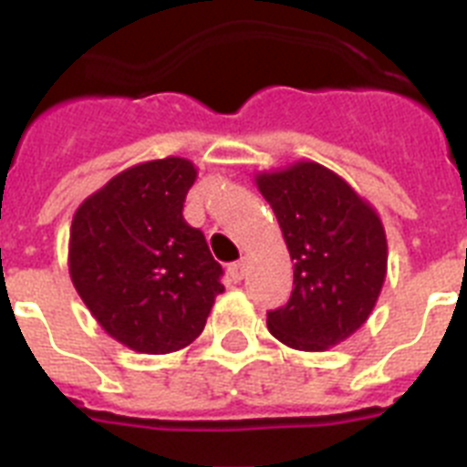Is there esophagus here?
Here are the masks:
<instances>
[{"label":"esophagus","instance_id":"obj_1","mask_svg":"<svg viewBox=\"0 0 467 467\" xmlns=\"http://www.w3.org/2000/svg\"><path fill=\"white\" fill-rule=\"evenodd\" d=\"M245 274H247L245 259H243V262L231 264V266H229V275H231V278H234V280H236V283H241V280L245 278Z\"/></svg>","mask_w":467,"mask_h":467}]
</instances>
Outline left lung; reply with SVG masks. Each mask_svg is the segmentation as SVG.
Listing matches in <instances>:
<instances>
[{
	"mask_svg": "<svg viewBox=\"0 0 467 467\" xmlns=\"http://www.w3.org/2000/svg\"><path fill=\"white\" fill-rule=\"evenodd\" d=\"M295 259L290 301L269 311L275 339L327 350L367 323L388 271L386 229L369 201L329 168L296 161L254 175Z\"/></svg>",
	"mask_w": 467,
	"mask_h": 467,
	"instance_id": "8db88e82",
	"label": "left lung"
}]
</instances>
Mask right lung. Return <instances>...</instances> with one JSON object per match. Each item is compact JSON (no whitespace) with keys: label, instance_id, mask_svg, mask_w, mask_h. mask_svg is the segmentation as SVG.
Masks as SVG:
<instances>
[{"label":"right lung","instance_id":"right-lung-1","mask_svg":"<svg viewBox=\"0 0 467 467\" xmlns=\"http://www.w3.org/2000/svg\"><path fill=\"white\" fill-rule=\"evenodd\" d=\"M196 175L180 156L144 161L90 193L72 217L74 290L111 339L135 353L182 350L224 292L205 236L182 217Z\"/></svg>","mask_w":467,"mask_h":467}]
</instances>
